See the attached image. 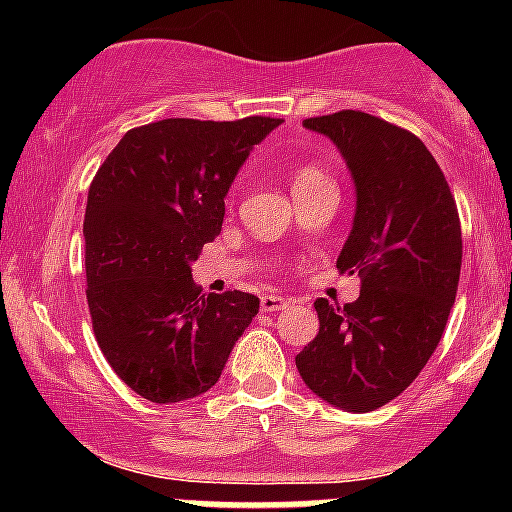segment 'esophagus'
<instances>
[{"instance_id": "34e87169", "label": "esophagus", "mask_w": 512, "mask_h": 512, "mask_svg": "<svg viewBox=\"0 0 512 512\" xmlns=\"http://www.w3.org/2000/svg\"><path fill=\"white\" fill-rule=\"evenodd\" d=\"M262 312H282V309L289 307V302L285 297H280V294H265L260 302Z\"/></svg>"}]
</instances>
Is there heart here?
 <instances>
[{"label": "heart", "mask_w": 512, "mask_h": 512, "mask_svg": "<svg viewBox=\"0 0 512 512\" xmlns=\"http://www.w3.org/2000/svg\"><path fill=\"white\" fill-rule=\"evenodd\" d=\"M312 175H319V173H317V170H314V168H302V170H299L297 178H294V180H299V178H312Z\"/></svg>", "instance_id": "b5f03b06"}]
</instances>
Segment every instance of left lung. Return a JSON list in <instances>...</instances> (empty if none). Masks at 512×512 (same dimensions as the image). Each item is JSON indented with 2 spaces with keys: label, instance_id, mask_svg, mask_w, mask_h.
Listing matches in <instances>:
<instances>
[{
  "label": "left lung",
  "instance_id": "1",
  "mask_svg": "<svg viewBox=\"0 0 512 512\" xmlns=\"http://www.w3.org/2000/svg\"><path fill=\"white\" fill-rule=\"evenodd\" d=\"M337 146L352 173L354 220L337 267L361 277L356 302H314L319 334L299 376L327 404L366 414L389 404L436 352L461 277L456 200L428 148L361 111L302 121Z\"/></svg>",
  "mask_w": 512,
  "mask_h": 512
}]
</instances>
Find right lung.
Listing matches in <instances>:
<instances>
[{
    "mask_svg": "<svg viewBox=\"0 0 512 512\" xmlns=\"http://www.w3.org/2000/svg\"><path fill=\"white\" fill-rule=\"evenodd\" d=\"M280 118H165L133 128L98 168L86 203V299L111 369L153 404L218 384L260 299L200 294L193 262L223 230L237 170Z\"/></svg>",
    "mask_w": 512,
    "mask_h": 512,
    "instance_id": "obj_1",
    "label": "right lung"
}]
</instances>
